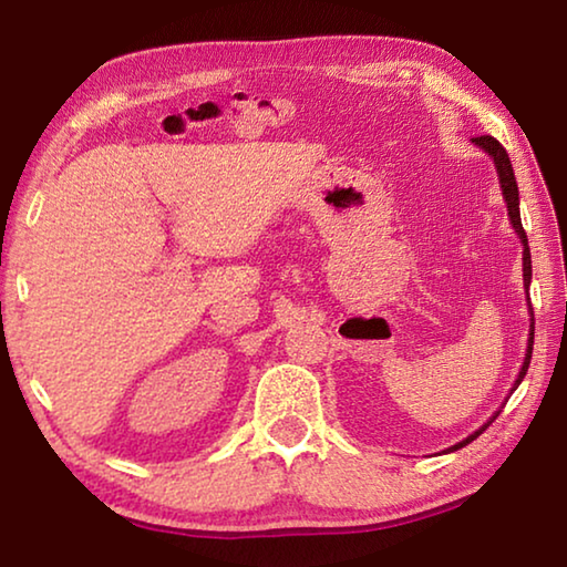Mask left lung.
<instances>
[{"label": "left lung", "mask_w": 567, "mask_h": 567, "mask_svg": "<svg viewBox=\"0 0 567 567\" xmlns=\"http://www.w3.org/2000/svg\"><path fill=\"white\" fill-rule=\"evenodd\" d=\"M473 142L475 145L483 150V152H487V155L493 157V162H495V167H497V179H501V187H503V199H505V205H507V217H511V225H513V229L517 233V237H520V243H523V280H525V287H530V277H533V265H530V247H527V235H525V229H523V223H520V197H517V182H515V172H513V165H511V157H507V152H505V147L501 145V142H497L495 137H491V134H483V137H473ZM527 300H530V297H527ZM530 315H533V307H530ZM533 338H535V318H530V338H527V352H525V360H523V368H520V375H517V380H515V385H513V390H517V385H520L523 382V378H525V372H527V368H530V358H533ZM501 415V410L495 412V415L485 422L483 427L480 430H475L473 435H467L463 443H457V445H453V447H447L450 453H453V450H460V447H465L467 443H473V440L483 433V430L491 425V422Z\"/></svg>", "instance_id": "1"}]
</instances>
